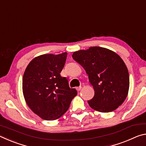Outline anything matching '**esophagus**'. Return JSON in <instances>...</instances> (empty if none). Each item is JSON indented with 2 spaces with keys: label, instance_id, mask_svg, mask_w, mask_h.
I'll use <instances>...</instances> for the list:
<instances>
[{
  "label": "esophagus",
  "instance_id": "1",
  "mask_svg": "<svg viewBox=\"0 0 146 146\" xmlns=\"http://www.w3.org/2000/svg\"><path fill=\"white\" fill-rule=\"evenodd\" d=\"M81 89H82V87H81V86H80V87H77V88H76V90H77L78 91H80V90Z\"/></svg>",
  "mask_w": 146,
  "mask_h": 146
}]
</instances>
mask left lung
<instances>
[{"label":"left lung","mask_w":146,"mask_h":146,"mask_svg":"<svg viewBox=\"0 0 146 146\" xmlns=\"http://www.w3.org/2000/svg\"><path fill=\"white\" fill-rule=\"evenodd\" d=\"M73 58L84 68L95 90L90 107L102 113L113 111L124 102L129 87L127 68L113 51L101 47L74 52Z\"/></svg>","instance_id":"obj_1"}]
</instances>
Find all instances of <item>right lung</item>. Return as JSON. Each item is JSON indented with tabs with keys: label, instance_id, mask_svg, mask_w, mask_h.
Masks as SVG:
<instances>
[{
	"label": "right lung",
	"instance_id": "right-lung-1",
	"mask_svg": "<svg viewBox=\"0 0 146 146\" xmlns=\"http://www.w3.org/2000/svg\"><path fill=\"white\" fill-rule=\"evenodd\" d=\"M67 53L45 54L27 66L23 78L24 97L29 108L42 119H58L68 110L77 91L62 77Z\"/></svg>",
	"mask_w": 146,
	"mask_h": 146
}]
</instances>
